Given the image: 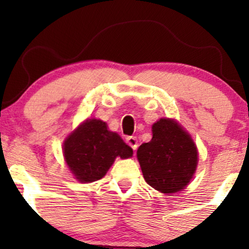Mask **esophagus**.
Segmentation results:
<instances>
[{"mask_svg":"<svg viewBox=\"0 0 249 249\" xmlns=\"http://www.w3.org/2000/svg\"><path fill=\"white\" fill-rule=\"evenodd\" d=\"M126 142H127L128 145H130L131 147H132L133 151H136L137 147H138V142H137L136 137H133V136L127 137V138H126Z\"/></svg>","mask_w":249,"mask_h":249,"instance_id":"esophagus-1","label":"esophagus"}]
</instances>
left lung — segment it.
Returning a JSON list of instances; mask_svg holds the SVG:
<instances>
[{"instance_id": "left-lung-1", "label": "left lung", "mask_w": 249, "mask_h": 249, "mask_svg": "<svg viewBox=\"0 0 249 249\" xmlns=\"http://www.w3.org/2000/svg\"><path fill=\"white\" fill-rule=\"evenodd\" d=\"M137 158L150 186L161 193H176L193 178L198 150L178 122L161 118L152 125V139L138 147Z\"/></svg>"}]
</instances>
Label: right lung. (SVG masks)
<instances>
[{"label": "right lung", "mask_w": 249, "mask_h": 249, "mask_svg": "<svg viewBox=\"0 0 249 249\" xmlns=\"http://www.w3.org/2000/svg\"><path fill=\"white\" fill-rule=\"evenodd\" d=\"M63 153L68 167L81 182L102 179L117 157L126 159L133 151L118 133L101 119H87L64 141Z\"/></svg>", "instance_id": "1"}]
</instances>
